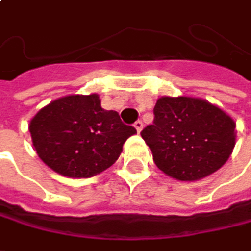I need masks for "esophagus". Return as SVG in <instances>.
Listing matches in <instances>:
<instances>
[{
    "mask_svg": "<svg viewBox=\"0 0 251 251\" xmlns=\"http://www.w3.org/2000/svg\"><path fill=\"white\" fill-rule=\"evenodd\" d=\"M143 126H144V124H143V121H141V120H138V121H135V123H134V127H135V130H137L138 132H141V130H143Z\"/></svg>",
    "mask_w": 251,
    "mask_h": 251,
    "instance_id": "34e87169",
    "label": "esophagus"
}]
</instances>
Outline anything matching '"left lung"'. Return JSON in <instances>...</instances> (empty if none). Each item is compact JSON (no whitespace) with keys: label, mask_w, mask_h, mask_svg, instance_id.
<instances>
[{"label":"left lung","mask_w":251,"mask_h":251,"mask_svg":"<svg viewBox=\"0 0 251 251\" xmlns=\"http://www.w3.org/2000/svg\"><path fill=\"white\" fill-rule=\"evenodd\" d=\"M141 137L164 174L178 181H198L232 155L236 123L203 99L164 96L154 107V123Z\"/></svg>","instance_id":"1"}]
</instances>
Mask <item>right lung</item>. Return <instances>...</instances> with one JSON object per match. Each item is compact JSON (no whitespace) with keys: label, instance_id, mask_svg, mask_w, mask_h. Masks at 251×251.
I'll return each mask as SVG.
<instances>
[{"label":"right lung","instance_id":"obj_1","mask_svg":"<svg viewBox=\"0 0 251 251\" xmlns=\"http://www.w3.org/2000/svg\"><path fill=\"white\" fill-rule=\"evenodd\" d=\"M38 157L69 178H90L110 168L128 137L137 134L119 113L104 110L99 94H72L50 101L29 123Z\"/></svg>","mask_w":251,"mask_h":251}]
</instances>
